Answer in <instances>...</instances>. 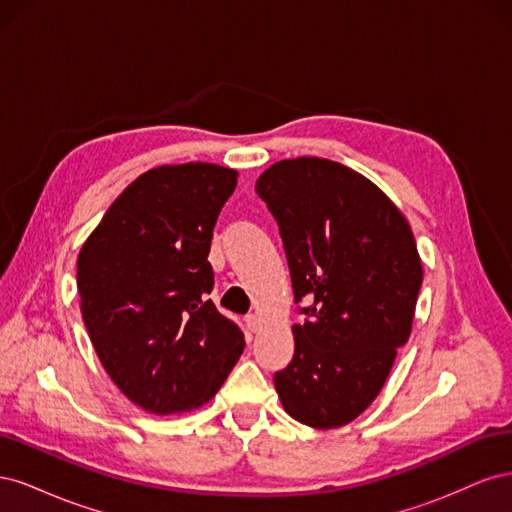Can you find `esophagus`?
<instances>
[{"mask_svg":"<svg viewBox=\"0 0 512 512\" xmlns=\"http://www.w3.org/2000/svg\"><path fill=\"white\" fill-rule=\"evenodd\" d=\"M245 324H247V329L256 333L260 329V318L256 314H250V316H245Z\"/></svg>","mask_w":512,"mask_h":512,"instance_id":"34e87169","label":"esophagus"}]
</instances>
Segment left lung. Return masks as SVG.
Listing matches in <instances>:
<instances>
[{
	"label": "left lung",
	"mask_w": 512,
	"mask_h": 512,
	"mask_svg": "<svg viewBox=\"0 0 512 512\" xmlns=\"http://www.w3.org/2000/svg\"><path fill=\"white\" fill-rule=\"evenodd\" d=\"M280 226L294 301V356L275 374L284 410L335 429L369 408L412 331L423 265L393 200L356 170L324 158L269 166L256 181Z\"/></svg>",
	"instance_id": "obj_1"
}]
</instances>
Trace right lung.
Here are the masks:
<instances>
[{"label": "right lung", "instance_id": "obj_1", "mask_svg": "<svg viewBox=\"0 0 512 512\" xmlns=\"http://www.w3.org/2000/svg\"><path fill=\"white\" fill-rule=\"evenodd\" d=\"M239 173L164 164L108 207L76 262L81 314L106 374L151 414L205 406L245 348L207 299L213 226Z\"/></svg>", "mask_w": 512, "mask_h": 512}]
</instances>
